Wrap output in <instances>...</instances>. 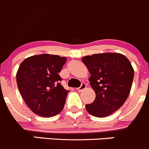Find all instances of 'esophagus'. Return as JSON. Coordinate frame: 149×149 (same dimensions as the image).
<instances>
[{
	"instance_id": "obj_1",
	"label": "esophagus",
	"mask_w": 149,
	"mask_h": 149,
	"mask_svg": "<svg viewBox=\"0 0 149 149\" xmlns=\"http://www.w3.org/2000/svg\"><path fill=\"white\" fill-rule=\"evenodd\" d=\"M86 87H87V85H86L85 83H82V85H81L80 87H78L77 90L79 92H81V91H82V90H85Z\"/></svg>"
}]
</instances>
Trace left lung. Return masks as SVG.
<instances>
[{
	"label": "left lung",
	"mask_w": 149,
	"mask_h": 149,
	"mask_svg": "<svg viewBox=\"0 0 149 149\" xmlns=\"http://www.w3.org/2000/svg\"><path fill=\"white\" fill-rule=\"evenodd\" d=\"M90 72V85L95 92L94 102L85 105L95 117L110 116L123 105L129 95L134 76L130 61L118 53H102L82 59Z\"/></svg>",
	"instance_id": "8db88e82"
}]
</instances>
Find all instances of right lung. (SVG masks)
I'll return each instance as SVG.
<instances>
[{
    "instance_id": "obj_1",
    "label": "right lung",
    "mask_w": 149,
    "mask_h": 149,
    "mask_svg": "<svg viewBox=\"0 0 149 149\" xmlns=\"http://www.w3.org/2000/svg\"><path fill=\"white\" fill-rule=\"evenodd\" d=\"M65 57L42 54L30 56L20 64L18 88L29 108L42 117H52L63 110L69 90L60 84L59 74Z\"/></svg>"
}]
</instances>
